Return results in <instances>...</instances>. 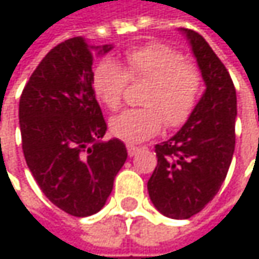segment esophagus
Masks as SVG:
<instances>
[{
    "label": "esophagus",
    "mask_w": 259,
    "mask_h": 259,
    "mask_svg": "<svg viewBox=\"0 0 259 259\" xmlns=\"http://www.w3.org/2000/svg\"><path fill=\"white\" fill-rule=\"evenodd\" d=\"M142 148L141 147H136V145H127V153H129L130 157H133V156H136L139 151H141Z\"/></svg>",
    "instance_id": "34e87169"
}]
</instances>
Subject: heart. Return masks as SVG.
<instances>
[{"instance_id":"heart-1","label":"heart","mask_w":259,"mask_h":259,"mask_svg":"<svg viewBox=\"0 0 259 259\" xmlns=\"http://www.w3.org/2000/svg\"><path fill=\"white\" fill-rule=\"evenodd\" d=\"M142 79L150 82L142 100L147 106L127 109L109 123L111 132L127 142H141L157 135L165 120L169 127L184 124L202 93L199 67L184 60L176 48L159 41L126 51L124 69L109 58L100 61L93 72V88L108 109L117 111L129 80Z\"/></svg>"}]
</instances>
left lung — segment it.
I'll use <instances>...</instances> for the list:
<instances>
[{"mask_svg":"<svg viewBox=\"0 0 259 259\" xmlns=\"http://www.w3.org/2000/svg\"><path fill=\"white\" fill-rule=\"evenodd\" d=\"M190 40L207 90L187 123L169 141L157 144V166L148 180L154 207L172 219L199 213L219 192L235 147L237 96L227 67L201 34Z\"/></svg>","mask_w":259,"mask_h":259,"instance_id":"obj_1","label":"left lung"}]
</instances>
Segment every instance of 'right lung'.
Listing matches in <instances>:
<instances>
[{"label":"right lung","mask_w":259,"mask_h":259,"mask_svg":"<svg viewBox=\"0 0 259 259\" xmlns=\"http://www.w3.org/2000/svg\"><path fill=\"white\" fill-rule=\"evenodd\" d=\"M94 49L80 35L57 45L32 72L19 102L26 165L45 196L76 218L105 205L127 159L120 139L100 141L106 123L93 88Z\"/></svg>","instance_id":"add662e5"}]
</instances>
